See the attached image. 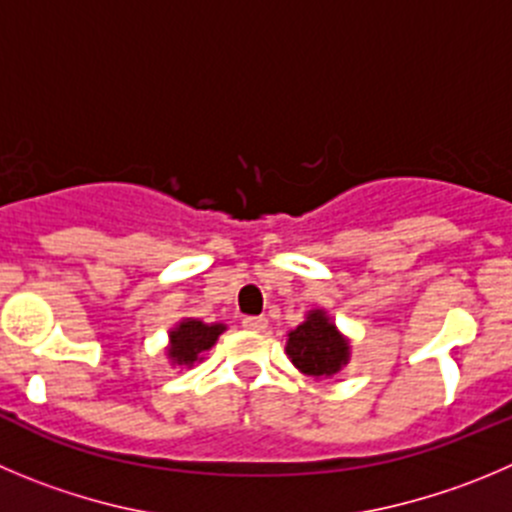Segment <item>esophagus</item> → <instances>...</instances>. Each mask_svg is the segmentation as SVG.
<instances>
[{
	"mask_svg": "<svg viewBox=\"0 0 512 512\" xmlns=\"http://www.w3.org/2000/svg\"><path fill=\"white\" fill-rule=\"evenodd\" d=\"M242 326H245L247 331L260 333V331H265V328H267V321L262 318V315H247V318H242Z\"/></svg>",
	"mask_w": 512,
	"mask_h": 512,
	"instance_id": "obj_1",
	"label": "esophagus"
}]
</instances>
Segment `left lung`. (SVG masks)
<instances>
[{"mask_svg": "<svg viewBox=\"0 0 512 512\" xmlns=\"http://www.w3.org/2000/svg\"><path fill=\"white\" fill-rule=\"evenodd\" d=\"M285 353L298 371L313 379H328L348 364L351 346L326 310H310L308 318L288 333Z\"/></svg>", "mask_w": 512, "mask_h": 512, "instance_id": "1", "label": "left lung"}]
</instances>
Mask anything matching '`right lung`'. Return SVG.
I'll return each instance as SVG.
<instances>
[{
  "mask_svg": "<svg viewBox=\"0 0 512 512\" xmlns=\"http://www.w3.org/2000/svg\"><path fill=\"white\" fill-rule=\"evenodd\" d=\"M224 323H202L197 318H184L174 331L169 333V358L174 366H191L202 361V353L217 343Z\"/></svg>",
  "mask_w": 512,
  "mask_h": 512,
  "instance_id": "add662e5",
  "label": "right lung"
}]
</instances>
